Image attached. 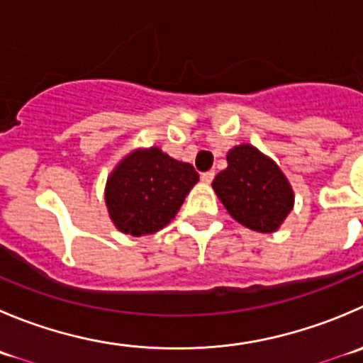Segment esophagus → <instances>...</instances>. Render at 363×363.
Masks as SVG:
<instances>
[{"instance_id":"esophagus-1","label":"esophagus","mask_w":363,"mask_h":363,"mask_svg":"<svg viewBox=\"0 0 363 363\" xmlns=\"http://www.w3.org/2000/svg\"><path fill=\"white\" fill-rule=\"evenodd\" d=\"M200 179H202L203 184H211V182H213V179H214V172L213 170L203 172V174L200 175Z\"/></svg>"}]
</instances>
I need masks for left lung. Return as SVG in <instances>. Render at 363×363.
Segmentation results:
<instances>
[{"label":"left lung","instance_id":"1","mask_svg":"<svg viewBox=\"0 0 363 363\" xmlns=\"http://www.w3.org/2000/svg\"><path fill=\"white\" fill-rule=\"evenodd\" d=\"M227 163L213 189L228 214L255 232L279 230L294 206V191L279 164L248 143L228 150Z\"/></svg>","mask_w":363,"mask_h":363}]
</instances>
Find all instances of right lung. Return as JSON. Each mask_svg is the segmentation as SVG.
I'll return each mask as SVG.
<instances>
[{
    "instance_id": "1",
    "label": "right lung",
    "mask_w": 363,
    "mask_h": 363,
    "mask_svg": "<svg viewBox=\"0 0 363 363\" xmlns=\"http://www.w3.org/2000/svg\"><path fill=\"white\" fill-rule=\"evenodd\" d=\"M196 182L199 174L189 163L157 147L136 149L110 174L104 200L115 227L140 238L167 227Z\"/></svg>"
}]
</instances>
